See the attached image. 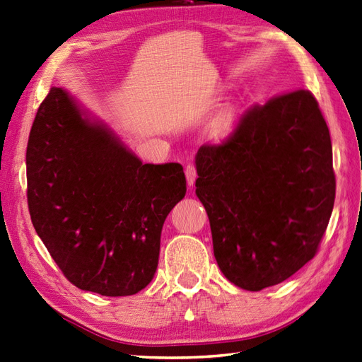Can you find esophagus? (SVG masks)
<instances>
[{
    "instance_id": "1",
    "label": "esophagus",
    "mask_w": 362,
    "mask_h": 362,
    "mask_svg": "<svg viewBox=\"0 0 362 362\" xmlns=\"http://www.w3.org/2000/svg\"><path fill=\"white\" fill-rule=\"evenodd\" d=\"M185 175H187V182L189 187L195 183V179H197V170H195L194 165H187V168H185Z\"/></svg>"
}]
</instances>
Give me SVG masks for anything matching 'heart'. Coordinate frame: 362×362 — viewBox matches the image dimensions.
<instances>
[{"mask_svg": "<svg viewBox=\"0 0 362 362\" xmlns=\"http://www.w3.org/2000/svg\"><path fill=\"white\" fill-rule=\"evenodd\" d=\"M236 121V112L233 109H226L224 112H221L218 117H216L211 126V132L212 135L220 138L224 136L229 133L233 127V124Z\"/></svg>", "mask_w": 362, "mask_h": 362, "instance_id": "1", "label": "heart"}]
</instances>
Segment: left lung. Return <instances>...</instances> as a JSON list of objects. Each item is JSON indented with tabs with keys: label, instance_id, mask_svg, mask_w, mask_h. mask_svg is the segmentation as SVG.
Listing matches in <instances>:
<instances>
[{
	"label": "left lung",
	"instance_id": "1",
	"mask_svg": "<svg viewBox=\"0 0 362 362\" xmlns=\"http://www.w3.org/2000/svg\"><path fill=\"white\" fill-rule=\"evenodd\" d=\"M195 168L215 259L232 284L261 291L315 256L334 209L335 174L311 92L249 109L223 144L199 148Z\"/></svg>",
	"mask_w": 362,
	"mask_h": 362
}]
</instances>
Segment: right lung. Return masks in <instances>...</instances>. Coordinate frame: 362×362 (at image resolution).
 <instances>
[{"label": "right lung", "instance_id": "obj_1", "mask_svg": "<svg viewBox=\"0 0 362 362\" xmlns=\"http://www.w3.org/2000/svg\"><path fill=\"white\" fill-rule=\"evenodd\" d=\"M25 163L32 223L72 285L119 297L151 282L163 221L187 194L180 163H142L62 88L40 103Z\"/></svg>", "mask_w": 362, "mask_h": 362}]
</instances>
